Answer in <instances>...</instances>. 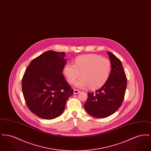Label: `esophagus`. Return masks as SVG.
I'll list each match as a JSON object with an SVG mask.
<instances>
[{"instance_id":"obj_1","label":"esophagus","mask_w":151,"mask_h":151,"mask_svg":"<svg viewBox=\"0 0 151 151\" xmlns=\"http://www.w3.org/2000/svg\"><path fill=\"white\" fill-rule=\"evenodd\" d=\"M79 92H80V91L78 90V89H73V93L75 94L79 93Z\"/></svg>"}]
</instances>
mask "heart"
I'll return each mask as SVG.
<instances>
[{
  "instance_id": "heart-1",
  "label": "heart",
  "mask_w": 151,
  "mask_h": 151,
  "mask_svg": "<svg viewBox=\"0 0 151 151\" xmlns=\"http://www.w3.org/2000/svg\"><path fill=\"white\" fill-rule=\"evenodd\" d=\"M111 66L109 60L94 54L79 56L76 58L75 64L65 65L63 72L68 81L76 86L84 88L89 86L91 89H97L107 81L111 72Z\"/></svg>"
}]
</instances>
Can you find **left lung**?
<instances>
[{
    "label": "left lung",
    "instance_id": "8db88e82",
    "mask_svg": "<svg viewBox=\"0 0 151 151\" xmlns=\"http://www.w3.org/2000/svg\"><path fill=\"white\" fill-rule=\"evenodd\" d=\"M111 71L105 84L96 93H88L84 107L86 112L96 118H106L120 108L124 97L127 78L121 60L108 51Z\"/></svg>",
    "mask_w": 151,
    "mask_h": 151
}]
</instances>
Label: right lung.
Wrapping results in <instances>:
<instances>
[{
	"label": "right lung",
	"instance_id": "1",
	"mask_svg": "<svg viewBox=\"0 0 151 151\" xmlns=\"http://www.w3.org/2000/svg\"><path fill=\"white\" fill-rule=\"evenodd\" d=\"M65 52L49 50L29 63L22 79L26 104L35 115L52 119L61 115L68 98L73 93L62 75Z\"/></svg>",
	"mask_w": 151,
	"mask_h": 151
}]
</instances>
